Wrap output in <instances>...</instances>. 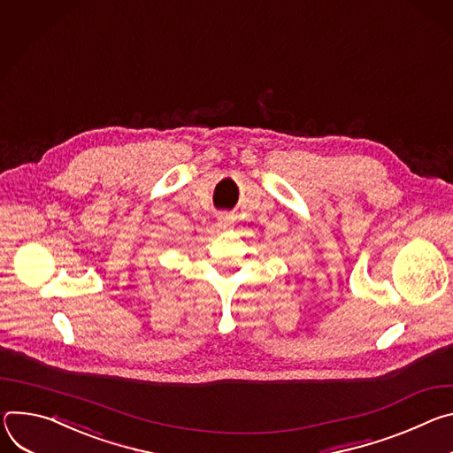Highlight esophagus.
Wrapping results in <instances>:
<instances>
[{"instance_id": "esophagus-1", "label": "esophagus", "mask_w": 453, "mask_h": 453, "mask_svg": "<svg viewBox=\"0 0 453 453\" xmlns=\"http://www.w3.org/2000/svg\"><path fill=\"white\" fill-rule=\"evenodd\" d=\"M230 216H226V214H221L219 218H218V226L219 228H228L230 226Z\"/></svg>"}]
</instances>
